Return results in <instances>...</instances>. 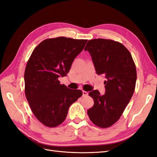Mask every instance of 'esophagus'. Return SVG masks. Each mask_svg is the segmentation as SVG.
Returning a JSON list of instances; mask_svg holds the SVG:
<instances>
[{"label": "esophagus", "mask_w": 157, "mask_h": 157, "mask_svg": "<svg viewBox=\"0 0 157 157\" xmlns=\"http://www.w3.org/2000/svg\"><path fill=\"white\" fill-rule=\"evenodd\" d=\"M83 97H86V96L88 95V92L86 91H83Z\"/></svg>", "instance_id": "obj_1"}]
</instances>
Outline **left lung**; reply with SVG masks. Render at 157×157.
<instances>
[{"label": "left lung", "mask_w": 157, "mask_h": 157, "mask_svg": "<svg viewBox=\"0 0 157 157\" xmlns=\"http://www.w3.org/2000/svg\"><path fill=\"white\" fill-rule=\"evenodd\" d=\"M92 58L96 73L107 78L105 93H89L94 105L87 110L91 122L107 128L121 117L135 91L136 70L131 54L121 43L98 38L88 41L85 48Z\"/></svg>", "instance_id": "obj_1"}]
</instances>
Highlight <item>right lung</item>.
Instances as JSON below:
<instances>
[{"mask_svg": "<svg viewBox=\"0 0 157 157\" xmlns=\"http://www.w3.org/2000/svg\"><path fill=\"white\" fill-rule=\"evenodd\" d=\"M87 41L66 37L46 39L35 48L27 62L26 98L35 117L46 127L62 123L70 106L82 95V90L69 89L58 78L69 72Z\"/></svg>", "mask_w": 157, "mask_h": 157, "instance_id": "add662e5", "label": "right lung"}]
</instances>
